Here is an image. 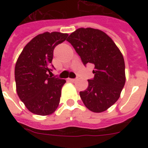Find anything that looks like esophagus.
I'll list each match as a JSON object with an SVG mask.
<instances>
[{
    "label": "esophagus",
    "mask_w": 148,
    "mask_h": 148,
    "mask_svg": "<svg viewBox=\"0 0 148 148\" xmlns=\"http://www.w3.org/2000/svg\"><path fill=\"white\" fill-rule=\"evenodd\" d=\"M68 81H71V82H74V81H76V79L75 78H68Z\"/></svg>",
    "instance_id": "1"
}]
</instances>
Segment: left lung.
<instances>
[{"mask_svg":"<svg viewBox=\"0 0 148 148\" xmlns=\"http://www.w3.org/2000/svg\"><path fill=\"white\" fill-rule=\"evenodd\" d=\"M81 57L84 65H95L94 78L80 92L86 108L103 112L120 97L125 84V64L121 52L109 36L98 29L78 28L67 39Z\"/></svg>","mask_w":148,"mask_h":148,"instance_id":"8db88e82","label":"left lung"}]
</instances>
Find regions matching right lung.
<instances>
[{
    "mask_svg": "<svg viewBox=\"0 0 148 148\" xmlns=\"http://www.w3.org/2000/svg\"><path fill=\"white\" fill-rule=\"evenodd\" d=\"M67 34L45 32L34 38L24 47L15 65L16 89L19 98L31 112L51 114L60 103L64 79L49 75L53 50L64 42Z\"/></svg>",
    "mask_w": 148,
    "mask_h": 148,
    "instance_id": "right-lung-1",
    "label": "right lung"
}]
</instances>
